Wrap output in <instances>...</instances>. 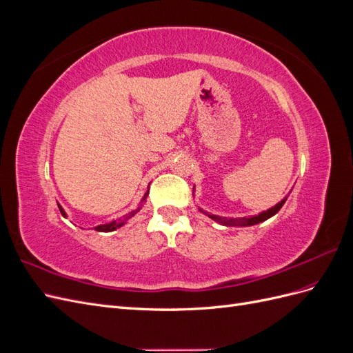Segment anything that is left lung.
I'll use <instances>...</instances> for the list:
<instances>
[{
	"instance_id": "left-lung-1",
	"label": "left lung",
	"mask_w": 353,
	"mask_h": 353,
	"mask_svg": "<svg viewBox=\"0 0 353 353\" xmlns=\"http://www.w3.org/2000/svg\"><path fill=\"white\" fill-rule=\"evenodd\" d=\"M285 200H287V197H284L281 201L276 203L275 206L270 208L268 210H263V212L259 213V215L249 216V218H245V216H244V218H225V216L212 215V213H209V212H206V210H203L201 208H199V209H200V212L205 213V215H208L210 219H213L215 222L221 223V225H225V227H250V225H256V223L263 222V221H266V219H270L271 216H274L275 213L283 208Z\"/></svg>"
}]
</instances>
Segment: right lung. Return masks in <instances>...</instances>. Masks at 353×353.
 <instances>
[{
    "mask_svg": "<svg viewBox=\"0 0 353 353\" xmlns=\"http://www.w3.org/2000/svg\"><path fill=\"white\" fill-rule=\"evenodd\" d=\"M147 196H148V190H147V193L144 194V197L141 199L140 205H138V206H137L134 210H131L130 213H128L126 216H123V218H119V219H116V221H112V222H109V223H103V225H97V227H94V230H95V231H100V232H110V231H114V230H117V228H121L122 225H125V223H126V221H128V219H131L134 215H137V213L141 210V208H143V205H144V201H145ZM57 206H59V209H60V212H61V215L66 218V216H68V213L65 212V209H63V208L60 206V203H57Z\"/></svg>",
    "mask_w": 353,
    "mask_h": 353,
    "instance_id": "1",
    "label": "right lung"
}]
</instances>
